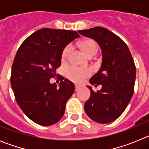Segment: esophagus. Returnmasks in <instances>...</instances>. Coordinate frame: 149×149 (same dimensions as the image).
Returning a JSON list of instances; mask_svg holds the SVG:
<instances>
[{
    "instance_id": "34e87169",
    "label": "esophagus",
    "mask_w": 149,
    "mask_h": 149,
    "mask_svg": "<svg viewBox=\"0 0 149 149\" xmlns=\"http://www.w3.org/2000/svg\"><path fill=\"white\" fill-rule=\"evenodd\" d=\"M80 89H81V86L78 85H75V91H78Z\"/></svg>"
}]
</instances>
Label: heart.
I'll return each instance as SVG.
<instances>
[{
  "label": "heart",
  "instance_id": "b5f03b06",
  "mask_svg": "<svg viewBox=\"0 0 149 149\" xmlns=\"http://www.w3.org/2000/svg\"><path fill=\"white\" fill-rule=\"evenodd\" d=\"M81 48L88 56L91 55H95L98 51L97 43L93 39H85L80 43ZM72 50V45H68L62 52V61H65L68 58L69 54ZM91 70L86 68H79L75 65H69L65 68V76L70 81L74 83H81L86 77L91 74Z\"/></svg>",
  "mask_w": 149,
  "mask_h": 149
}]
</instances>
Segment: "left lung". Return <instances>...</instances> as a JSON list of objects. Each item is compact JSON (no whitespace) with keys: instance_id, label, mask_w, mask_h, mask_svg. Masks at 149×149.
Segmentation results:
<instances>
[{"instance_id":"8db88e82","label":"left lung","mask_w":149,"mask_h":149,"mask_svg":"<svg viewBox=\"0 0 149 149\" xmlns=\"http://www.w3.org/2000/svg\"><path fill=\"white\" fill-rule=\"evenodd\" d=\"M78 33L95 40L102 51L101 68L89 80L101 89L95 93L87 86L91 95L84 110L95 122L110 123L120 116L132 98L136 66L127 45L107 29L95 27Z\"/></svg>"}]
</instances>
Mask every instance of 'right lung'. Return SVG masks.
Segmentation results:
<instances>
[{
	"label": "right lung",
	"mask_w": 149,
	"mask_h": 149,
	"mask_svg": "<svg viewBox=\"0 0 149 149\" xmlns=\"http://www.w3.org/2000/svg\"><path fill=\"white\" fill-rule=\"evenodd\" d=\"M80 37L76 31L42 28L30 35L18 48L13 61L11 86L15 100L29 119L43 126L52 125L65 113L74 85L63 78L59 88L51 84L61 65L65 46Z\"/></svg>",
	"instance_id": "add662e5"
}]
</instances>
